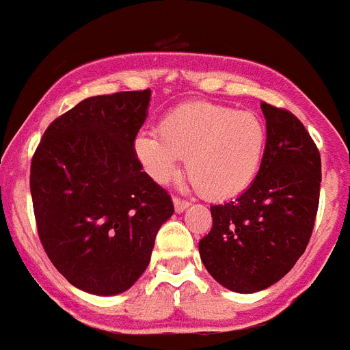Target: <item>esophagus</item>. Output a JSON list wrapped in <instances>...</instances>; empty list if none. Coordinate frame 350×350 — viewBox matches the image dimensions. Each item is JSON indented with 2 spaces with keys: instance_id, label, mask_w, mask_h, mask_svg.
I'll list each match as a JSON object with an SVG mask.
<instances>
[{
  "instance_id": "obj_1",
  "label": "esophagus",
  "mask_w": 350,
  "mask_h": 350,
  "mask_svg": "<svg viewBox=\"0 0 350 350\" xmlns=\"http://www.w3.org/2000/svg\"><path fill=\"white\" fill-rule=\"evenodd\" d=\"M173 206H175V211H177V213H182V211H186L187 207H189V202L182 200L178 196H173Z\"/></svg>"
}]
</instances>
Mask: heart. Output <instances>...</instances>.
<instances>
[{
  "label": "heart",
  "instance_id": "1",
  "mask_svg": "<svg viewBox=\"0 0 350 350\" xmlns=\"http://www.w3.org/2000/svg\"><path fill=\"white\" fill-rule=\"evenodd\" d=\"M267 129L254 112L216 103L177 107L159 125V135L141 132L134 154L159 184L173 180L186 159L187 178L207 200L243 193L261 170Z\"/></svg>",
  "mask_w": 350,
  "mask_h": 350
}]
</instances>
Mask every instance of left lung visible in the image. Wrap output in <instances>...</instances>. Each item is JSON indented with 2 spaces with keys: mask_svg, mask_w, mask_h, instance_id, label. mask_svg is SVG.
I'll use <instances>...</instances> for the list:
<instances>
[{
  "mask_svg": "<svg viewBox=\"0 0 350 350\" xmlns=\"http://www.w3.org/2000/svg\"><path fill=\"white\" fill-rule=\"evenodd\" d=\"M267 150L261 170L236 200L211 206L213 227L198 243L207 272L238 293L272 286L310 243L319 211L320 152L302 121L262 102Z\"/></svg>",
  "mask_w": 350,
  "mask_h": 350,
  "instance_id": "1",
  "label": "left lung"
}]
</instances>
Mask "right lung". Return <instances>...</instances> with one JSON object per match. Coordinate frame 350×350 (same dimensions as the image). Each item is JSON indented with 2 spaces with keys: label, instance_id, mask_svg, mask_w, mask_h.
Returning a JSON list of instances; mask_svg holds the SVG:
<instances>
[{
  "label": "right lung",
  "instance_id": "obj_1",
  "mask_svg": "<svg viewBox=\"0 0 350 350\" xmlns=\"http://www.w3.org/2000/svg\"><path fill=\"white\" fill-rule=\"evenodd\" d=\"M150 89L92 96L53 120L30 166L37 234L69 282L94 295L129 290L146 270L168 191L143 172L134 139Z\"/></svg>",
  "mask_w": 350,
  "mask_h": 350
}]
</instances>
